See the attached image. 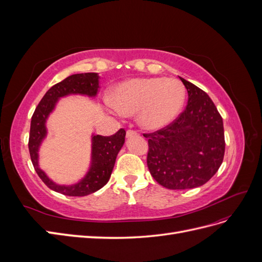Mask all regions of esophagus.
<instances>
[{
	"mask_svg": "<svg viewBox=\"0 0 262 262\" xmlns=\"http://www.w3.org/2000/svg\"><path fill=\"white\" fill-rule=\"evenodd\" d=\"M139 136V132L136 131V130H132V129H129L128 131H126V138H133V137H138Z\"/></svg>",
	"mask_w": 262,
	"mask_h": 262,
	"instance_id": "34e87169",
	"label": "esophagus"
}]
</instances>
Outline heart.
<instances>
[{"instance_id":"obj_1","label":"heart","mask_w":262,"mask_h":262,"mask_svg":"<svg viewBox=\"0 0 262 262\" xmlns=\"http://www.w3.org/2000/svg\"><path fill=\"white\" fill-rule=\"evenodd\" d=\"M185 96L184 86L176 78H132L116 86L112 102L121 115L139 113V123L143 128L158 130L175 120Z\"/></svg>"}]
</instances>
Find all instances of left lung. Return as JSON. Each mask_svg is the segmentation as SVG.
<instances>
[{
    "instance_id": "1",
    "label": "left lung",
    "mask_w": 262,
    "mask_h": 262,
    "mask_svg": "<svg viewBox=\"0 0 262 262\" xmlns=\"http://www.w3.org/2000/svg\"><path fill=\"white\" fill-rule=\"evenodd\" d=\"M188 92V104L175 120L148 139L147 167L163 187L191 189L208 182L223 162V119L209 95L180 77Z\"/></svg>"
}]
</instances>
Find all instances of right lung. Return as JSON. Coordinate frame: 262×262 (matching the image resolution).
Returning a JSON list of instances; mask_svg holds the SVG:
<instances>
[{"instance_id":"obj_1","label":"right lung","mask_w":262,"mask_h":262,"mask_svg":"<svg viewBox=\"0 0 262 262\" xmlns=\"http://www.w3.org/2000/svg\"><path fill=\"white\" fill-rule=\"evenodd\" d=\"M99 89V76L97 73L73 74L53 85L45 94V96L36 107L31 117L30 132L28 140L29 154L31 163L38 176L46 186L53 191L71 196H84L97 191L104 187L112 175L115 162L119 150L124 143L125 130L120 129L110 137H102L97 134L93 137L92 144V166L84 179L72 186L55 185L47 177L46 173L38 166V149L41 141L46 137V120L52 112L55 102L63 96L70 94H82L95 96Z\"/></svg>"}]
</instances>
